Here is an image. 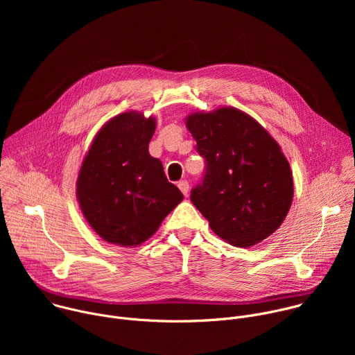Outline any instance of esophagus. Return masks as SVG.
I'll return each mask as SVG.
<instances>
[{
  "mask_svg": "<svg viewBox=\"0 0 355 355\" xmlns=\"http://www.w3.org/2000/svg\"><path fill=\"white\" fill-rule=\"evenodd\" d=\"M178 188L181 189V192L187 196L188 195V191H189V184H188V181L187 180H182V181H180L178 182Z\"/></svg>",
  "mask_w": 355,
  "mask_h": 355,
  "instance_id": "esophagus-1",
  "label": "esophagus"
}]
</instances>
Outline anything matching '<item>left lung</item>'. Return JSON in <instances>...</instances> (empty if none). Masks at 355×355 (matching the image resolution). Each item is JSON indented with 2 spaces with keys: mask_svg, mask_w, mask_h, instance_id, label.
<instances>
[{
  "mask_svg": "<svg viewBox=\"0 0 355 355\" xmlns=\"http://www.w3.org/2000/svg\"><path fill=\"white\" fill-rule=\"evenodd\" d=\"M187 128L207 168L191 200L211 229L236 247L272 234L289 212L293 180L279 144L236 108L193 112Z\"/></svg>",
  "mask_w": 355,
  "mask_h": 355,
  "instance_id": "8db88e82",
  "label": "left lung"
}]
</instances>
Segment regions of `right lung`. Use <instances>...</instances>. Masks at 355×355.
<instances>
[{"label":"right lung","instance_id":"obj_1","mask_svg":"<svg viewBox=\"0 0 355 355\" xmlns=\"http://www.w3.org/2000/svg\"><path fill=\"white\" fill-rule=\"evenodd\" d=\"M155 130L153 116L119 114L99 129L84 157L78 204L89 226L108 243L141 244L184 199L162 162L148 155Z\"/></svg>","mask_w":355,"mask_h":355}]
</instances>
